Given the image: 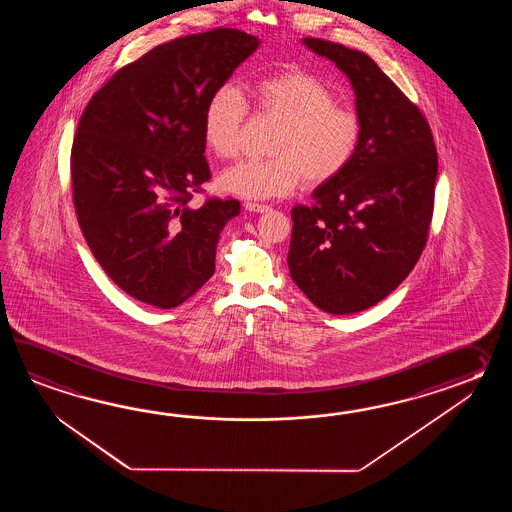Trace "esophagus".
Listing matches in <instances>:
<instances>
[{
  "mask_svg": "<svg viewBox=\"0 0 512 512\" xmlns=\"http://www.w3.org/2000/svg\"><path fill=\"white\" fill-rule=\"evenodd\" d=\"M245 210H247V212H256V214H265V212L271 210V207L260 205V203H245Z\"/></svg>",
  "mask_w": 512,
  "mask_h": 512,
  "instance_id": "obj_1",
  "label": "esophagus"
}]
</instances>
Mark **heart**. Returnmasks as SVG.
Returning <instances> with one entry per match:
<instances>
[{"mask_svg":"<svg viewBox=\"0 0 512 512\" xmlns=\"http://www.w3.org/2000/svg\"><path fill=\"white\" fill-rule=\"evenodd\" d=\"M256 113L278 120L267 146L269 159H249L227 168L218 186L249 201L289 196L298 186H320L346 170L360 142V120L338 106L333 89L304 69L261 78L251 89ZM247 102L232 84L219 86L203 109V139L219 159L240 150Z\"/></svg>","mask_w":512,"mask_h":512,"instance_id":"1","label":"heart"}]
</instances>
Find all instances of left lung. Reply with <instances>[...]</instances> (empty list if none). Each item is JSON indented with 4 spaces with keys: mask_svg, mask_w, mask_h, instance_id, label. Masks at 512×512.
<instances>
[{
    "mask_svg": "<svg viewBox=\"0 0 512 512\" xmlns=\"http://www.w3.org/2000/svg\"><path fill=\"white\" fill-rule=\"evenodd\" d=\"M346 73L360 120L351 163L291 210L293 282L331 315L381 302L414 269L434 212L437 152L421 109L370 56L320 38L302 40Z\"/></svg>",
    "mask_w": 512,
    "mask_h": 512,
    "instance_id": "left-lung-1",
    "label": "left lung"
}]
</instances>
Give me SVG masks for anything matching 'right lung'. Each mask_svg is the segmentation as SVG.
Listing matches in <instances>:
<instances>
[{
	"instance_id": "obj_1",
	"label": "right lung",
	"mask_w": 512,
	"mask_h": 512,
	"mask_svg": "<svg viewBox=\"0 0 512 512\" xmlns=\"http://www.w3.org/2000/svg\"><path fill=\"white\" fill-rule=\"evenodd\" d=\"M258 45L225 27L157 45L109 78L78 120V225L104 272L142 304L177 307L216 271L219 234L240 201L190 205L210 179L203 109Z\"/></svg>"
}]
</instances>
